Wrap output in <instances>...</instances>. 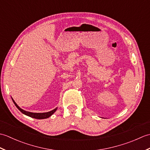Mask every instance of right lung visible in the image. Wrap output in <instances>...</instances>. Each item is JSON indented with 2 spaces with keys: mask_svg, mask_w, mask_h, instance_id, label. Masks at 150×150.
Wrapping results in <instances>:
<instances>
[{
  "mask_svg": "<svg viewBox=\"0 0 150 150\" xmlns=\"http://www.w3.org/2000/svg\"><path fill=\"white\" fill-rule=\"evenodd\" d=\"M12 100H13V103L15 104L16 107H17L22 113L26 115H27V116H29L30 117H32V118H34V119H47V118L50 117L51 115H52L54 113H55V111L57 109V108H55V109H54L53 110L50 111H49V112H46V113H32V112H29V111H26L21 109V108L19 107L17 104H16V103L13 100V99H12Z\"/></svg>",
  "mask_w": 150,
  "mask_h": 150,
  "instance_id": "1",
  "label": "right lung"
}]
</instances>
